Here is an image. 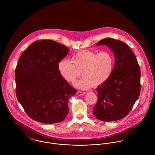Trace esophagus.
I'll list each match as a JSON object with an SVG mask.
<instances>
[{"label": "esophagus", "instance_id": "34e87169", "mask_svg": "<svg viewBox=\"0 0 155 155\" xmlns=\"http://www.w3.org/2000/svg\"><path fill=\"white\" fill-rule=\"evenodd\" d=\"M77 94L78 95H84L85 94V92H82V91H78L77 92Z\"/></svg>", "mask_w": 155, "mask_h": 155}]
</instances>
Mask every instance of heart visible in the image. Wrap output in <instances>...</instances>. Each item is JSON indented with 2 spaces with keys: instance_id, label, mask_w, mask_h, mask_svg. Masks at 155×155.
Here are the masks:
<instances>
[{
  "instance_id": "1",
  "label": "heart",
  "mask_w": 155,
  "mask_h": 155,
  "mask_svg": "<svg viewBox=\"0 0 155 155\" xmlns=\"http://www.w3.org/2000/svg\"><path fill=\"white\" fill-rule=\"evenodd\" d=\"M114 66V58L109 51L97 52L84 50L72 57V62L66 59L58 64L61 76L68 82L73 83L82 73L83 78L75 82L78 88L87 89L104 84L111 76Z\"/></svg>"
}]
</instances>
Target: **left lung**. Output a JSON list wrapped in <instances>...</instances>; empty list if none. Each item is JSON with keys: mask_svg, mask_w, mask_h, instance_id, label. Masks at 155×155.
<instances>
[{"mask_svg": "<svg viewBox=\"0 0 155 155\" xmlns=\"http://www.w3.org/2000/svg\"><path fill=\"white\" fill-rule=\"evenodd\" d=\"M107 45L113 52L114 66L110 78L97 88L95 117L104 122L125 117L140 94V69L135 54L124 42L107 38L96 45Z\"/></svg>", "mask_w": 155, "mask_h": 155, "instance_id": "8db88e82", "label": "left lung"}]
</instances>
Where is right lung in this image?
Returning a JSON list of instances; mask_svg holds the SVG:
<instances>
[{
	"instance_id": "right-lung-1",
	"label": "right lung",
	"mask_w": 155,
	"mask_h": 155,
	"mask_svg": "<svg viewBox=\"0 0 155 155\" xmlns=\"http://www.w3.org/2000/svg\"><path fill=\"white\" fill-rule=\"evenodd\" d=\"M64 45L51 40L34 42L21 54L15 68L16 94L27 115L39 122L64 120L68 100L77 91L61 76L58 63L68 54Z\"/></svg>"
}]
</instances>
